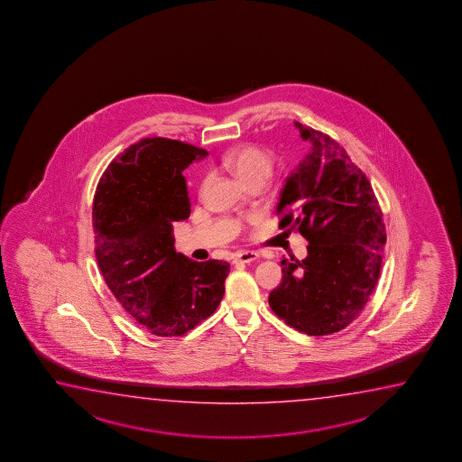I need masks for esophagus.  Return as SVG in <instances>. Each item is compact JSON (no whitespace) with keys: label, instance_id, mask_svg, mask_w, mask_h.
Returning <instances> with one entry per match:
<instances>
[{"label":"esophagus","instance_id":"34e87169","mask_svg":"<svg viewBox=\"0 0 462 462\" xmlns=\"http://www.w3.org/2000/svg\"><path fill=\"white\" fill-rule=\"evenodd\" d=\"M259 259V253L257 251H242L235 256V263H249L253 261Z\"/></svg>","mask_w":462,"mask_h":462}]
</instances>
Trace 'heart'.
Here are the masks:
<instances>
[{"instance_id":"heart-1","label":"heart","mask_w":462,"mask_h":462,"mask_svg":"<svg viewBox=\"0 0 462 462\" xmlns=\"http://www.w3.org/2000/svg\"><path fill=\"white\" fill-rule=\"evenodd\" d=\"M224 164L236 178L246 184L254 179L267 180L273 168V158L269 152L259 149L256 145H242L228 152L224 158ZM206 182L208 180L205 179L201 184V190L205 189Z\"/></svg>"}]
</instances>
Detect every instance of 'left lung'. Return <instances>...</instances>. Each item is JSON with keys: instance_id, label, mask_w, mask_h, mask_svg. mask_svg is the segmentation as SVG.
<instances>
[{"instance_id": "left-lung-1", "label": "left lung", "mask_w": 462, "mask_h": 462, "mask_svg": "<svg viewBox=\"0 0 462 462\" xmlns=\"http://www.w3.org/2000/svg\"><path fill=\"white\" fill-rule=\"evenodd\" d=\"M310 152L286 179L280 228L298 230L307 257L283 259V280L270 292L277 317L309 336L348 327L366 306L381 273L385 226L363 171L329 135L294 123Z\"/></svg>"}]
</instances>
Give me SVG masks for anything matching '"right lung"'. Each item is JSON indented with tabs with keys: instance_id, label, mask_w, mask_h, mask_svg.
I'll return each mask as SVG.
<instances>
[{
	"instance_id": "right-lung-1",
	"label": "right lung",
	"mask_w": 462,
	"mask_h": 462,
	"mask_svg": "<svg viewBox=\"0 0 462 462\" xmlns=\"http://www.w3.org/2000/svg\"><path fill=\"white\" fill-rule=\"evenodd\" d=\"M208 155L190 143L147 137L108 164L94 195L96 257L120 306L162 337L182 336L213 315L230 272L174 249L172 224L190 216L182 171Z\"/></svg>"
}]
</instances>
